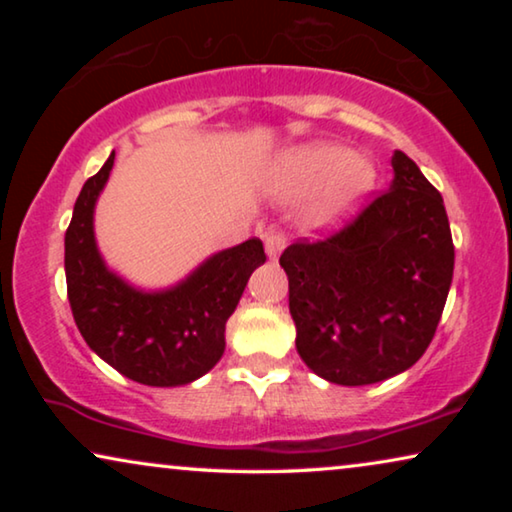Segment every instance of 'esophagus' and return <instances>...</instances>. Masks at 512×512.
Wrapping results in <instances>:
<instances>
[{
    "label": "esophagus",
    "instance_id": "34e87169",
    "mask_svg": "<svg viewBox=\"0 0 512 512\" xmlns=\"http://www.w3.org/2000/svg\"><path fill=\"white\" fill-rule=\"evenodd\" d=\"M284 247H286L284 230L270 228L268 233H265V254H268L270 258H277L279 254H282Z\"/></svg>",
    "mask_w": 512,
    "mask_h": 512
}]
</instances>
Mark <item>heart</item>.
Listing matches in <instances>:
<instances>
[{"label": "heart", "mask_w": 512, "mask_h": 512, "mask_svg": "<svg viewBox=\"0 0 512 512\" xmlns=\"http://www.w3.org/2000/svg\"><path fill=\"white\" fill-rule=\"evenodd\" d=\"M282 181L293 191L314 188L331 181L326 209L328 214L352 205L373 184V167L366 160L352 158L349 151L331 144H314L296 149L279 160Z\"/></svg>", "instance_id": "heart-1"}]
</instances>
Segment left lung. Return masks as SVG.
I'll list each match as a JSON object with an SVG mask.
<instances>
[{
  "instance_id": "1",
  "label": "left lung",
  "mask_w": 512,
  "mask_h": 512,
  "mask_svg": "<svg viewBox=\"0 0 512 512\" xmlns=\"http://www.w3.org/2000/svg\"><path fill=\"white\" fill-rule=\"evenodd\" d=\"M391 188L335 233L279 256L300 359L328 382L361 387L422 359L454 272L443 195L396 151Z\"/></svg>"
}]
</instances>
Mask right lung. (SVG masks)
<instances>
[{
    "instance_id": "add662e5",
    "label": "right lung",
    "mask_w": 512,
    "mask_h": 512,
    "mask_svg": "<svg viewBox=\"0 0 512 512\" xmlns=\"http://www.w3.org/2000/svg\"><path fill=\"white\" fill-rule=\"evenodd\" d=\"M114 153L83 184L65 233L67 298L93 352L118 373L149 387H179L216 366L226 321L251 272L265 263L258 237L219 251L170 291L142 293L107 270L93 235V209Z\"/></svg>"
}]
</instances>
